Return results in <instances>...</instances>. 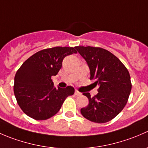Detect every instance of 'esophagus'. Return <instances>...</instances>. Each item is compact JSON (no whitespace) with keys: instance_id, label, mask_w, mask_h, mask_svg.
Masks as SVG:
<instances>
[{"instance_id":"1","label":"esophagus","mask_w":148,"mask_h":148,"mask_svg":"<svg viewBox=\"0 0 148 148\" xmlns=\"http://www.w3.org/2000/svg\"><path fill=\"white\" fill-rule=\"evenodd\" d=\"M74 95H77V96H80V95H82V93L79 92L77 90H75V92H74Z\"/></svg>"}]
</instances>
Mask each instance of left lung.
Masks as SVG:
<instances>
[{
	"mask_svg": "<svg viewBox=\"0 0 148 148\" xmlns=\"http://www.w3.org/2000/svg\"><path fill=\"white\" fill-rule=\"evenodd\" d=\"M75 49L86 61L90 79H96L99 86L97 95L89 99V104L81 109L84 117L97 123L112 120L123 110L127 102L132 84L129 71L120 59L111 52L99 47L76 46Z\"/></svg>",
	"mask_w": 148,
	"mask_h": 148,
	"instance_id": "8db88e82",
	"label": "left lung"
}]
</instances>
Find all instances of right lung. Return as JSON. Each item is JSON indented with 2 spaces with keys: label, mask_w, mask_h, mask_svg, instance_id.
I'll use <instances>...</instances> for the list:
<instances>
[{
  "label": "right lung",
  "mask_w": 148,
  "mask_h": 148,
  "mask_svg": "<svg viewBox=\"0 0 148 148\" xmlns=\"http://www.w3.org/2000/svg\"><path fill=\"white\" fill-rule=\"evenodd\" d=\"M74 48L44 49L28 58L18 69L14 78V95L28 117L47 120L59 111L67 97L74 95L71 86L55 87L51 77L58 74L66 56L77 53Z\"/></svg>",
  "instance_id": "add662e5"
}]
</instances>
